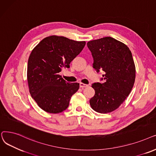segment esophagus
Listing matches in <instances>:
<instances>
[{
  "label": "esophagus",
  "mask_w": 156,
  "mask_h": 156,
  "mask_svg": "<svg viewBox=\"0 0 156 156\" xmlns=\"http://www.w3.org/2000/svg\"><path fill=\"white\" fill-rule=\"evenodd\" d=\"M87 86H88L87 84H84V83H80V88L83 89V88L86 87H87Z\"/></svg>",
  "instance_id": "34e87169"
}]
</instances>
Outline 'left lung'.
Returning <instances> with one entry per match:
<instances>
[{
	"label": "left lung",
	"mask_w": 156,
	"mask_h": 156,
	"mask_svg": "<svg viewBox=\"0 0 156 156\" xmlns=\"http://www.w3.org/2000/svg\"><path fill=\"white\" fill-rule=\"evenodd\" d=\"M93 68L103 71V83H94V96L90 100L96 112L106 114L119 108L129 94L135 80L136 69L131 52L124 43L110 37L89 41Z\"/></svg>",
	"instance_id": "1"
}]
</instances>
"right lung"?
<instances>
[{"label":"right lung","mask_w":156,"mask_h":156,"mask_svg":"<svg viewBox=\"0 0 156 156\" xmlns=\"http://www.w3.org/2000/svg\"><path fill=\"white\" fill-rule=\"evenodd\" d=\"M86 45L65 37L51 35L42 39L30 55L27 67L29 92L38 106L48 113L58 114L67 108L79 84L65 80L60 73Z\"/></svg>","instance_id":"obj_1"}]
</instances>
